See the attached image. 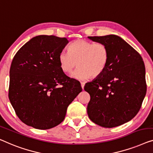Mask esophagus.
Instances as JSON below:
<instances>
[{
    "instance_id": "obj_1",
    "label": "esophagus",
    "mask_w": 153,
    "mask_h": 153,
    "mask_svg": "<svg viewBox=\"0 0 153 153\" xmlns=\"http://www.w3.org/2000/svg\"><path fill=\"white\" fill-rule=\"evenodd\" d=\"M80 84H81V87L82 89H84V87H85V82H80Z\"/></svg>"
}]
</instances>
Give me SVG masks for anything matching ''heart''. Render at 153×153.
Masks as SVG:
<instances>
[{"label":"heart","instance_id":"b5f03b06","mask_svg":"<svg viewBox=\"0 0 153 153\" xmlns=\"http://www.w3.org/2000/svg\"><path fill=\"white\" fill-rule=\"evenodd\" d=\"M68 51L69 53H60V68L66 74H71L79 66V68L72 75L77 79L99 76L104 71L108 62V49L102 43L78 39L72 43Z\"/></svg>","mask_w":153,"mask_h":153}]
</instances>
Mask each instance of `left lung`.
I'll list each match as a JSON object with an SVG mask.
<instances>
[{
  "instance_id": "1",
  "label": "left lung",
  "mask_w": 153,
  "mask_h": 153,
  "mask_svg": "<svg viewBox=\"0 0 153 153\" xmlns=\"http://www.w3.org/2000/svg\"><path fill=\"white\" fill-rule=\"evenodd\" d=\"M108 49L107 66L84 89L90 95L89 119L104 128H114L132 119L141 109L147 86L140 54L120 36H88Z\"/></svg>"
}]
</instances>
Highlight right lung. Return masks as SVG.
I'll list each match as a JSON object with an SVG mask.
<instances>
[{"instance_id": "1", "label": "right lung", "mask_w": 153, "mask_h": 153, "mask_svg": "<svg viewBox=\"0 0 153 153\" xmlns=\"http://www.w3.org/2000/svg\"><path fill=\"white\" fill-rule=\"evenodd\" d=\"M65 37L39 35L18 51L10 70L9 99L21 121L48 130L63 121L67 107L82 87L60 68L59 55Z\"/></svg>"}]
</instances>
